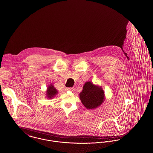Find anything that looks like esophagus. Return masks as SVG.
Instances as JSON below:
<instances>
[{"label":"esophagus","mask_w":153,"mask_h":153,"mask_svg":"<svg viewBox=\"0 0 153 153\" xmlns=\"http://www.w3.org/2000/svg\"><path fill=\"white\" fill-rule=\"evenodd\" d=\"M65 90H66V91H73V88H66Z\"/></svg>","instance_id":"esophagus-1"}]
</instances>
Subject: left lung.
Instances as JSON below:
<instances>
[{
	"instance_id": "1",
	"label": "left lung",
	"mask_w": 153,
	"mask_h": 153,
	"mask_svg": "<svg viewBox=\"0 0 153 153\" xmlns=\"http://www.w3.org/2000/svg\"><path fill=\"white\" fill-rule=\"evenodd\" d=\"M82 105L88 110L95 109L105 101V92L101 86L94 84L91 81L86 82L79 94Z\"/></svg>"
}]
</instances>
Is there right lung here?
<instances>
[{
    "instance_id": "obj_1",
    "label": "right lung",
    "mask_w": 153,
    "mask_h": 153,
    "mask_svg": "<svg viewBox=\"0 0 153 153\" xmlns=\"http://www.w3.org/2000/svg\"><path fill=\"white\" fill-rule=\"evenodd\" d=\"M45 94V97L47 99H53L55 95L58 93V90H56L52 84H50L47 88Z\"/></svg>"
}]
</instances>
